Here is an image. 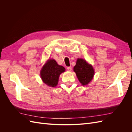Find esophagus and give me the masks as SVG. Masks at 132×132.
<instances>
[{
	"instance_id": "esophagus-1",
	"label": "esophagus",
	"mask_w": 132,
	"mask_h": 132,
	"mask_svg": "<svg viewBox=\"0 0 132 132\" xmlns=\"http://www.w3.org/2000/svg\"><path fill=\"white\" fill-rule=\"evenodd\" d=\"M67 70L68 71H71V67H67Z\"/></svg>"
}]
</instances>
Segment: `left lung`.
I'll list each match as a JSON object with an SVG mask.
<instances>
[{"label": "left lung", "instance_id": "1", "mask_svg": "<svg viewBox=\"0 0 132 132\" xmlns=\"http://www.w3.org/2000/svg\"><path fill=\"white\" fill-rule=\"evenodd\" d=\"M74 71L77 75L79 81L82 85L88 84L93 79L94 70L93 67L82 59H78L76 65L74 67Z\"/></svg>", "mask_w": 132, "mask_h": 132}]
</instances>
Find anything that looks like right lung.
Instances as JSON below:
<instances>
[{
    "mask_svg": "<svg viewBox=\"0 0 132 132\" xmlns=\"http://www.w3.org/2000/svg\"><path fill=\"white\" fill-rule=\"evenodd\" d=\"M64 71V68L59 65L55 60L50 59L42 68L41 77L48 86L54 87L57 85L60 74Z\"/></svg>",
    "mask_w": 132,
    "mask_h": 132,
    "instance_id": "right-lung-1",
    "label": "right lung"
}]
</instances>
